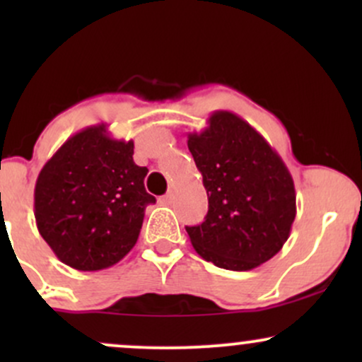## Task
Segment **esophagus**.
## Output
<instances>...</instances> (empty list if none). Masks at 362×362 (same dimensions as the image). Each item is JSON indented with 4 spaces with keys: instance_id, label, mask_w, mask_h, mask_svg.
<instances>
[{
    "instance_id": "esophagus-1",
    "label": "esophagus",
    "mask_w": 362,
    "mask_h": 362,
    "mask_svg": "<svg viewBox=\"0 0 362 362\" xmlns=\"http://www.w3.org/2000/svg\"><path fill=\"white\" fill-rule=\"evenodd\" d=\"M158 202H160L161 206H170L173 202V194L170 192V194H167V195H161L160 199H158Z\"/></svg>"
}]
</instances>
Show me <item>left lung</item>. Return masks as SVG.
<instances>
[{
  "label": "left lung",
  "instance_id": "1",
  "mask_svg": "<svg viewBox=\"0 0 362 362\" xmlns=\"http://www.w3.org/2000/svg\"><path fill=\"white\" fill-rule=\"evenodd\" d=\"M189 146L202 173L209 209L185 226L195 252L216 267L252 271L271 260L289 238L296 192L276 149L247 120L216 110Z\"/></svg>",
  "mask_w": 362,
  "mask_h": 362
}]
</instances>
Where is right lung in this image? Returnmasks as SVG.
<instances>
[{
	"label": "right lung",
	"mask_w": 362,
	"mask_h": 362,
	"mask_svg": "<svg viewBox=\"0 0 362 362\" xmlns=\"http://www.w3.org/2000/svg\"><path fill=\"white\" fill-rule=\"evenodd\" d=\"M132 155V141L110 138L98 124L71 136L40 170L37 228L62 264L102 271L138 242L144 209L156 199L144 189L148 168Z\"/></svg>",
	"instance_id": "right-lung-1"
}]
</instances>
